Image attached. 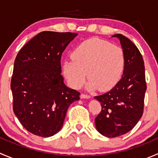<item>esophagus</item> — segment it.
I'll return each instance as SVG.
<instances>
[{"label": "esophagus", "mask_w": 158, "mask_h": 158, "mask_svg": "<svg viewBox=\"0 0 158 158\" xmlns=\"http://www.w3.org/2000/svg\"><path fill=\"white\" fill-rule=\"evenodd\" d=\"M80 98H90L91 96L89 95H86V94H81Z\"/></svg>", "instance_id": "34e87169"}]
</instances>
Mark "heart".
Masks as SVG:
<instances>
[{
  "mask_svg": "<svg viewBox=\"0 0 158 158\" xmlns=\"http://www.w3.org/2000/svg\"><path fill=\"white\" fill-rule=\"evenodd\" d=\"M71 56L73 60L63 62V73L69 85L74 89L81 88L87 76L89 90L109 91L118 82L125 68L122 49L97 38L79 44Z\"/></svg>",
  "mask_w": 158,
  "mask_h": 158,
  "instance_id": "heart-1",
  "label": "heart"
}]
</instances>
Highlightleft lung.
I'll use <instances>...</instances> for the list:
<instances>
[{
    "instance_id": "1",
    "label": "left lung",
    "mask_w": 158,
    "mask_h": 158,
    "mask_svg": "<svg viewBox=\"0 0 158 158\" xmlns=\"http://www.w3.org/2000/svg\"><path fill=\"white\" fill-rule=\"evenodd\" d=\"M119 39L125 55L122 79L115 86L103 95L95 96L102 111L95 119L97 130L108 138H115L130 131L144 111L147 85L144 60L139 49L126 36L114 34Z\"/></svg>"
}]
</instances>
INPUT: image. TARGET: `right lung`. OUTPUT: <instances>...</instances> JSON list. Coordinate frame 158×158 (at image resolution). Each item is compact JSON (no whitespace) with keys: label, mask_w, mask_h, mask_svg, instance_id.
I'll use <instances>...</instances> for the list:
<instances>
[{"label":"right lung","mask_w":158,"mask_h":158,"mask_svg":"<svg viewBox=\"0 0 158 158\" xmlns=\"http://www.w3.org/2000/svg\"><path fill=\"white\" fill-rule=\"evenodd\" d=\"M77 33L43 31L17 53L10 82L13 110L30 133L50 137L62 128L70 105L80 93L66 86L62 53Z\"/></svg>","instance_id":"1"}]
</instances>
